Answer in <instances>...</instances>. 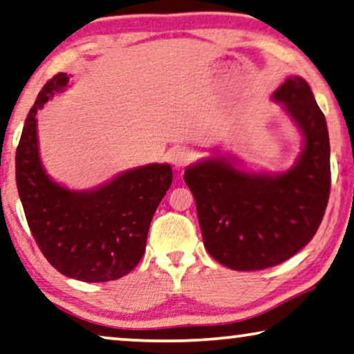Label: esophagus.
Masks as SVG:
<instances>
[{"instance_id":"esophagus-1","label":"esophagus","mask_w":354,"mask_h":354,"mask_svg":"<svg viewBox=\"0 0 354 354\" xmlns=\"http://www.w3.org/2000/svg\"><path fill=\"white\" fill-rule=\"evenodd\" d=\"M192 152L186 147H176L175 151H171V163L175 165L176 170L186 167L192 160Z\"/></svg>"}]
</instances>
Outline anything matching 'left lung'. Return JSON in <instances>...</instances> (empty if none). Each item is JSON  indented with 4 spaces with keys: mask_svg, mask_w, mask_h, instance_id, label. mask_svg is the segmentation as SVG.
<instances>
[{
    "mask_svg": "<svg viewBox=\"0 0 354 354\" xmlns=\"http://www.w3.org/2000/svg\"><path fill=\"white\" fill-rule=\"evenodd\" d=\"M303 134V149L286 171H245L232 157L186 168L207 252L223 266L258 271L300 252L315 236L330 192V144L324 113L306 80L288 77L274 93Z\"/></svg>",
    "mask_w": 354,
    "mask_h": 354,
    "instance_id": "1",
    "label": "left lung"
}]
</instances>
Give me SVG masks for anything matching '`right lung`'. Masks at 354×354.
Returning a JSON list of instances; mask_svg holds the SVG:
<instances>
[{
	"mask_svg": "<svg viewBox=\"0 0 354 354\" xmlns=\"http://www.w3.org/2000/svg\"><path fill=\"white\" fill-rule=\"evenodd\" d=\"M67 84V73L54 75L30 109L16 152L19 197L39 250L59 272L83 282L115 281L146 252L149 226L173 171L168 163H149L89 191L54 181L39 158L37 112Z\"/></svg>",
	"mask_w": 354,
	"mask_h": 354,
	"instance_id": "obj_1",
	"label": "right lung"
}]
</instances>
